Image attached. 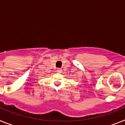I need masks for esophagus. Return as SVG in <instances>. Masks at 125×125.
I'll return each instance as SVG.
<instances>
[{
    "label": "esophagus",
    "mask_w": 125,
    "mask_h": 125,
    "mask_svg": "<svg viewBox=\"0 0 125 125\" xmlns=\"http://www.w3.org/2000/svg\"><path fill=\"white\" fill-rule=\"evenodd\" d=\"M57 72H58V73H61L62 72V70L61 69H57Z\"/></svg>",
    "instance_id": "34e87169"
}]
</instances>
